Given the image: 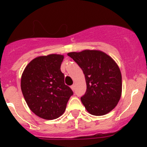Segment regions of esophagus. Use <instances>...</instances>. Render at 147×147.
I'll return each instance as SVG.
<instances>
[{"label": "esophagus", "mask_w": 147, "mask_h": 147, "mask_svg": "<svg viewBox=\"0 0 147 147\" xmlns=\"http://www.w3.org/2000/svg\"><path fill=\"white\" fill-rule=\"evenodd\" d=\"M71 89H72V90H74H74H75V85H71Z\"/></svg>", "instance_id": "34e87169"}]
</instances>
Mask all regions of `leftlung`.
Returning <instances> with one entry per match:
<instances>
[{
	"mask_svg": "<svg viewBox=\"0 0 147 147\" xmlns=\"http://www.w3.org/2000/svg\"><path fill=\"white\" fill-rule=\"evenodd\" d=\"M82 70L87 89L81 101L89 113L103 115L117 105L121 95V74L110 56L96 50L67 54Z\"/></svg>",
	"mask_w": 147,
	"mask_h": 147,
	"instance_id": "left-lung-1",
	"label": "left lung"
}]
</instances>
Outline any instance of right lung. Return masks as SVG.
<instances>
[{
	"label": "right lung",
	"mask_w": 147,
	"mask_h": 147,
	"mask_svg": "<svg viewBox=\"0 0 147 147\" xmlns=\"http://www.w3.org/2000/svg\"><path fill=\"white\" fill-rule=\"evenodd\" d=\"M64 56L49 54L27 65L21 77V90L28 107L39 117L52 120L65 110L72 90L65 84L60 70Z\"/></svg>",
	"instance_id": "add662e5"
}]
</instances>
